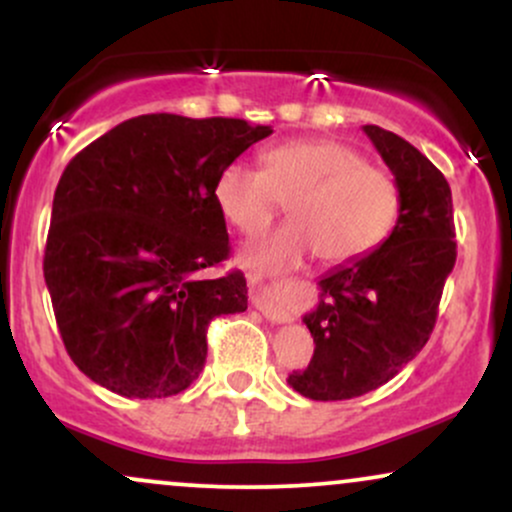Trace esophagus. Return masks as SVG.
I'll use <instances>...</instances> for the list:
<instances>
[{"instance_id":"esophagus-1","label":"esophagus","mask_w":512,"mask_h":512,"mask_svg":"<svg viewBox=\"0 0 512 512\" xmlns=\"http://www.w3.org/2000/svg\"><path fill=\"white\" fill-rule=\"evenodd\" d=\"M248 284H250V293H252V298H255V303L257 305H262L264 301H267V286L262 284V279L260 276H248Z\"/></svg>"}]
</instances>
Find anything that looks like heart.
<instances>
[{
    "mask_svg": "<svg viewBox=\"0 0 512 512\" xmlns=\"http://www.w3.org/2000/svg\"><path fill=\"white\" fill-rule=\"evenodd\" d=\"M214 202L243 236L264 231L289 202L291 221L240 252L252 272H279L313 252L325 264H349L378 250L397 226L402 190L351 146L293 139L262 151V170L226 163L214 180Z\"/></svg>",
    "mask_w": 512,
    "mask_h": 512,
    "instance_id": "1",
    "label": "heart"
}]
</instances>
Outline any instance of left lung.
Masks as SVG:
<instances>
[{
    "mask_svg": "<svg viewBox=\"0 0 512 512\" xmlns=\"http://www.w3.org/2000/svg\"><path fill=\"white\" fill-rule=\"evenodd\" d=\"M363 132L399 182L402 211L378 250L317 281L320 303L303 317L315 354L289 375L298 395L317 402L378 390L424 349L457 257L445 175L395 132L378 125Z\"/></svg>",
    "mask_w": 512,
    "mask_h": 512,
    "instance_id": "1",
    "label": "left lung"
}]
</instances>
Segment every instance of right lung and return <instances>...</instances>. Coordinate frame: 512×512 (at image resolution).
Returning <instances> with one entry per match:
<instances>
[{
    "label": "right lung",
    "instance_id": "add662e5",
    "mask_svg": "<svg viewBox=\"0 0 512 512\" xmlns=\"http://www.w3.org/2000/svg\"><path fill=\"white\" fill-rule=\"evenodd\" d=\"M269 134L236 117L139 115L64 168L43 272L64 349L93 383L178 395L202 373L209 322L248 308L243 274H197L231 252L216 175Z\"/></svg>",
    "mask_w": 512,
    "mask_h": 512
}]
</instances>
